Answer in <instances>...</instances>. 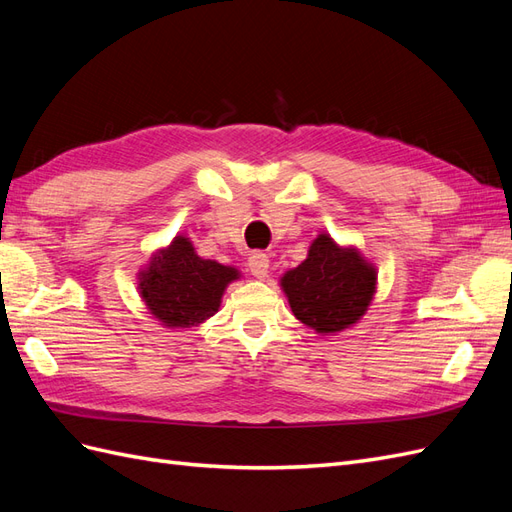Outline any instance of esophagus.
Masks as SVG:
<instances>
[{
    "mask_svg": "<svg viewBox=\"0 0 512 512\" xmlns=\"http://www.w3.org/2000/svg\"><path fill=\"white\" fill-rule=\"evenodd\" d=\"M247 267H250L254 277H267L269 273V256L262 254V252H252L250 258H247Z\"/></svg>",
    "mask_w": 512,
    "mask_h": 512,
    "instance_id": "34e87169",
    "label": "esophagus"
}]
</instances>
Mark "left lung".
Instances as JSON below:
<instances>
[{
  "instance_id": "1",
  "label": "left lung",
  "mask_w": 512,
  "mask_h": 512,
  "mask_svg": "<svg viewBox=\"0 0 512 512\" xmlns=\"http://www.w3.org/2000/svg\"><path fill=\"white\" fill-rule=\"evenodd\" d=\"M378 273L356 247L318 235L299 267L284 273L292 314L316 333H339L361 320L374 299Z\"/></svg>"
}]
</instances>
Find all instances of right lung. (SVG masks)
Returning <instances> with one entry per match:
<instances>
[{
    "mask_svg": "<svg viewBox=\"0 0 512 512\" xmlns=\"http://www.w3.org/2000/svg\"><path fill=\"white\" fill-rule=\"evenodd\" d=\"M239 277L235 267L200 258L192 241L177 235L138 273V290L164 327L188 329L218 312L226 286Z\"/></svg>",
    "mask_w": 512,
    "mask_h": 512,
    "instance_id": "1",
    "label": "right lung"
}]
</instances>
